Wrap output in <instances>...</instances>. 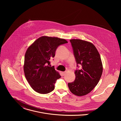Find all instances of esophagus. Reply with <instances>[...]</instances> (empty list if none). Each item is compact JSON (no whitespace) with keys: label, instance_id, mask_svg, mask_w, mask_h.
<instances>
[{"label":"esophagus","instance_id":"1","mask_svg":"<svg viewBox=\"0 0 121 121\" xmlns=\"http://www.w3.org/2000/svg\"><path fill=\"white\" fill-rule=\"evenodd\" d=\"M66 73V71H65V72H62V73L63 74V75H65V73Z\"/></svg>","mask_w":121,"mask_h":121}]
</instances>
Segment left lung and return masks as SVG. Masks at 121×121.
Masks as SVG:
<instances>
[{"label": "left lung", "instance_id": "1", "mask_svg": "<svg viewBox=\"0 0 121 121\" xmlns=\"http://www.w3.org/2000/svg\"><path fill=\"white\" fill-rule=\"evenodd\" d=\"M77 67L75 80L68 83L70 91L75 95L82 96L89 93L98 84L102 73L103 67L100 55L91 43L80 39L70 40Z\"/></svg>", "mask_w": 121, "mask_h": 121}]
</instances>
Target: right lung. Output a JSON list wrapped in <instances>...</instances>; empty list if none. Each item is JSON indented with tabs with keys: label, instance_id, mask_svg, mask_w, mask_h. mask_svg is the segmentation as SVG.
<instances>
[{
	"label": "right lung",
	"instance_id": "right-lung-1",
	"mask_svg": "<svg viewBox=\"0 0 121 121\" xmlns=\"http://www.w3.org/2000/svg\"><path fill=\"white\" fill-rule=\"evenodd\" d=\"M68 42L64 39L42 36L27 50L24 57V72L32 89L40 94H47L55 89V84L61 78L50 60L55 56L57 47Z\"/></svg>",
	"mask_w": 121,
	"mask_h": 121
}]
</instances>
